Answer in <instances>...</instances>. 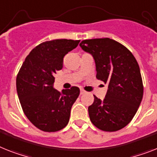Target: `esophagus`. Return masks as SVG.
<instances>
[{
    "instance_id": "34e87169",
    "label": "esophagus",
    "mask_w": 157,
    "mask_h": 157,
    "mask_svg": "<svg viewBox=\"0 0 157 157\" xmlns=\"http://www.w3.org/2000/svg\"><path fill=\"white\" fill-rule=\"evenodd\" d=\"M85 93H86V91L84 90V89H82H82H80V94H85Z\"/></svg>"
}]
</instances>
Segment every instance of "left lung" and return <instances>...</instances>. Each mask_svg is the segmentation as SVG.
Listing matches in <instances>:
<instances>
[{
  "label": "left lung",
  "instance_id": "left-lung-1",
  "mask_svg": "<svg viewBox=\"0 0 157 157\" xmlns=\"http://www.w3.org/2000/svg\"><path fill=\"white\" fill-rule=\"evenodd\" d=\"M79 46L94 58L97 79L108 84L105 99L94 95L88 107L90 121L105 132L120 130L132 120L143 98L136 59L128 48L108 37L83 40Z\"/></svg>",
  "mask_w": 157,
  "mask_h": 157
}]
</instances>
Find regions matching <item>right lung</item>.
Instances as JSON below:
<instances>
[{
    "label": "right lung",
    "mask_w": 157,
    "mask_h": 157,
    "mask_svg": "<svg viewBox=\"0 0 157 157\" xmlns=\"http://www.w3.org/2000/svg\"><path fill=\"white\" fill-rule=\"evenodd\" d=\"M80 40L56 39L39 44L25 58L17 76L18 98L28 120L40 130L54 132L64 128L72 105L79 95L77 86L53 87L54 75L63 68V58Z\"/></svg>",
    "instance_id": "obj_1"
}]
</instances>
